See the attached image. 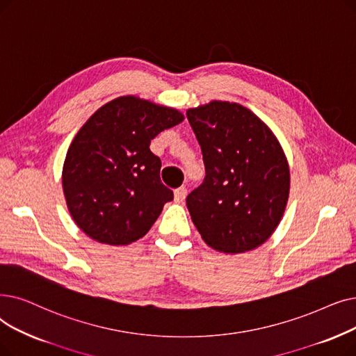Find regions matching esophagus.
I'll return each instance as SVG.
<instances>
[{
  "label": "esophagus",
  "mask_w": 356,
  "mask_h": 356,
  "mask_svg": "<svg viewBox=\"0 0 356 356\" xmlns=\"http://www.w3.org/2000/svg\"><path fill=\"white\" fill-rule=\"evenodd\" d=\"M186 195H188V189L184 186H180L175 191V200L180 204V202H183L184 197H186Z\"/></svg>",
  "instance_id": "1"
}]
</instances>
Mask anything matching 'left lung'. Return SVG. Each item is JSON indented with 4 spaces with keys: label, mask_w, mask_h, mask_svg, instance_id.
<instances>
[{
    "label": "left lung",
    "mask_w": 356,
    "mask_h": 356,
    "mask_svg": "<svg viewBox=\"0 0 356 356\" xmlns=\"http://www.w3.org/2000/svg\"><path fill=\"white\" fill-rule=\"evenodd\" d=\"M186 116L207 172L186 199L195 227L213 250L256 249L280 225L289 196V165L280 141L238 103L212 100Z\"/></svg>",
    "instance_id": "obj_1"
}]
</instances>
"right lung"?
Segmentation results:
<instances>
[{"mask_svg": "<svg viewBox=\"0 0 356 356\" xmlns=\"http://www.w3.org/2000/svg\"><path fill=\"white\" fill-rule=\"evenodd\" d=\"M183 120L173 107L122 96L103 104L76 132L63 167V189L72 220L90 238L127 245L148 233L173 200L149 144Z\"/></svg>", "mask_w": 356, "mask_h": 356, "instance_id": "right-lung-1", "label": "right lung"}]
</instances>
